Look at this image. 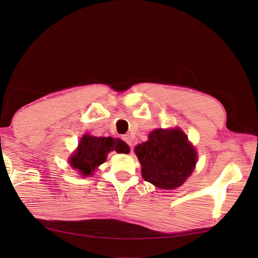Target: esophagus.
Wrapping results in <instances>:
<instances>
[{
    "mask_svg": "<svg viewBox=\"0 0 258 258\" xmlns=\"http://www.w3.org/2000/svg\"><path fill=\"white\" fill-rule=\"evenodd\" d=\"M121 139H122L123 141L126 142L129 146H132V140H131L130 136H128V135H124V136H122V137H121Z\"/></svg>",
    "mask_w": 258,
    "mask_h": 258,
    "instance_id": "34e87169",
    "label": "esophagus"
}]
</instances>
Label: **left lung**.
I'll return each instance as SVG.
<instances>
[{
    "label": "left lung",
    "instance_id": "left-lung-1",
    "mask_svg": "<svg viewBox=\"0 0 258 258\" xmlns=\"http://www.w3.org/2000/svg\"><path fill=\"white\" fill-rule=\"evenodd\" d=\"M145 181L162 189L181 186L196 166L197 154L179 129H156L136 147Z\"/></svg>",
    "mask_w": 258,
    "mask_h": 258
}]
</instances>
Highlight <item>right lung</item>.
Segmentation results:
<instances>
[{"label": "right lung", "instance_id": "1", "mask_svg": "<svg viewBox=\"0 0 258 258\" xmlns=\"http://www.w3.org/2000/svg\"><path fill=\"white\" fill-rule=\"evenodd\" d=\"M129 153V146L121 140L114 138H97L85 135L80 141L77 152L70 158V163L84 176L92 174L95 169L103 163L108 152Z\"/></svg>", "mask_w": 258, "mask_h": 258}]
</instances>
